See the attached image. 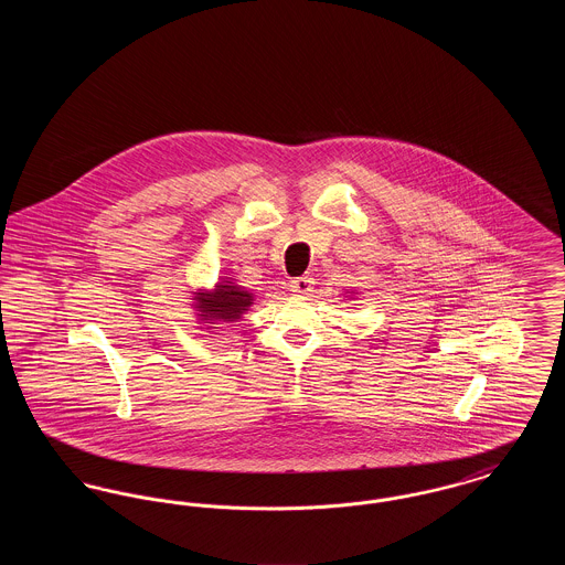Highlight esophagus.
Returning a JSON list of instances; mask_svg holds the SVG:
<instances>
[{"mask_svg": "<svg viewBox=\"0 0 565 565\" xmlns=\"http://www.w3.org/2000/svg\"><path fill=\"white\" fill-rule=\"evenodd\" d=\"M311 277L309 275H302V277H295L292 281H290V290L295 292V295H309L311 292Z\"/></svg>", "mask_w": 565, "mask_h": 565, "instance_id": "34e87169", "label": "esophagus"}]
</instances>
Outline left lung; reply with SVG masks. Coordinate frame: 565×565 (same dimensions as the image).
Wrapping results in <instances>:
<instances>
[{
  "instance_id": "1",
  "label": "left lung",
  "mask_w": 565,
  "mask_h": 565,
  "mask_svg": "<svg viewBox=\"0 0 565 565\" xmlns=\"http://www.w3.org/2000/svg\"><path fill=\"white\" fill-rule=\"evenodd\" d=\"M345 295L355 296V292H353V290H351V292H345Z\"/></svg>"
}]
</instances>
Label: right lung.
Segmentation results:
<instances>
[{"label": "right lung", "mask_w": 565, "mask_h": 565, "mask_svg": "<svg viewBox=\"0 0 565 565\" xmlns=\"http://www.w3.org/2000/svg\"><path fill=\"white\" fill-rule=\"evenodd\" d=\"M254 305V295L252 290L239 286L237 279L233 277H220L214 284V288L205 290H192L190 307L196 316L199 323L207 326L205 330H220V323H235L242 320L243 316L249 311Z\"/></svg>", "instance_id": "1"}]
</instances>
